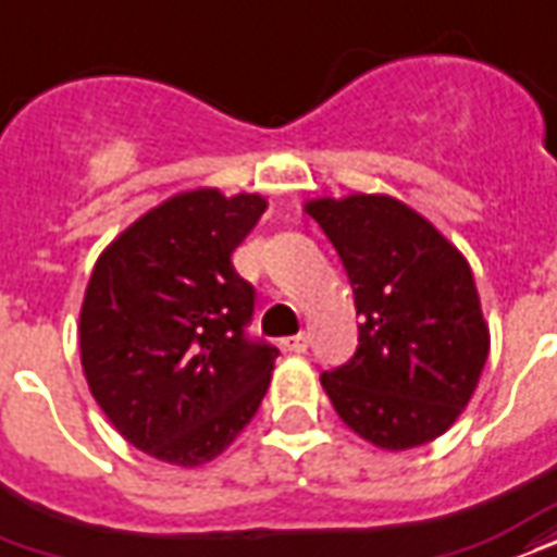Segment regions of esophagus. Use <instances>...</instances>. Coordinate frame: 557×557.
<instances>
[{
    "instance_id": "esophagus-1",
    "label": "esophagus",
    "mask_w": 557,
    "mask_h": 557,
    "mask_svg": "<svg viewBox=\"0 0 557 557\" xmlns=\"http://www.w3.org/2000/svg\"><path fill=\"white\" fill-rule=\"evenodd\" d=\"M283 348L292 354H304L310 348V336H307V333H298V336H292V339L283 342Z\"/></svg>"
}]
</instances>
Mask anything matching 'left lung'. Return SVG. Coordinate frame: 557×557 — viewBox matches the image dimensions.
<instances>
[{"label": "left lung", "mask_w": 557, "mask_h": 557, "mask_svg": "<svg viewBox=\"0 0 557 557\" xmlns=\"http://www.w3.org/2000/svg\"><path fill=\"white\" fill-rule=\"evenodd\" d=\"M351 280L357 351L321 374L333 410L389 451L425 446L467 407L490 354L475 280L455 245L401 200H310Z\"/></svg>", "instance_id": "8db88e82"}]
</instances>
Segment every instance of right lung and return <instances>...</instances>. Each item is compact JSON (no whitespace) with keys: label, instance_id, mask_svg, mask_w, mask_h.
Returning a JSON list of instances; mask_svg holds the SVG:
<instances>
[{"label":"right lung","instance_id":"obj_1","mask_svg":"<svg viewBox=\"0 0 557 557\" xmlns=\"http://www.w3.org/2000/svg\"><path fill=\"white\" fill-rule=\"evenodd\" d=\"M259 195L185 191L106 247L79 321L82 369L102 413L147 455L200 467L253 419L277 348L253 339V286L233 250Z\"/></svg>","mask_w":557,"mask_h":557}]
</instances>
